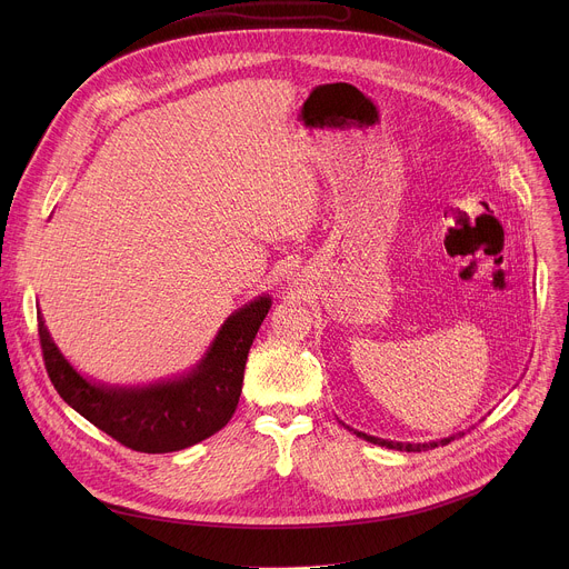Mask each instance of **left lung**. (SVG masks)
<instances>
[{"instance_id": "1", "label": "left lung", "mask_w": 569, "mask_h": 569, "mask_svg": "<svg viewBox=\"0 0 569 569\" xmlns=\"http://www.w3.org/2000/svg\"><path fill=\"white\" fill-rule=\"evenodd\" d=\"M351 430V428H349ZM360 439H365V441H371V443H376V446H385V448H391V450H405V452H421V450H432V448H437V446H446V443H450L455 437H461L463 432H459V435H452V437H446V439H441V441H430V443H400V441H389V439H378V437H371V435H365V432H358V430H353Z\"/></svg>"}]
</instances>
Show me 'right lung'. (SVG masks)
<instances>
[{
	"label": "right lung",
	"mask_w": 569,
	"mask_h": 569,
	"mask_svg": "<svg viewBox=\"0 0 569 569\" xmlns=\"http://www.w3.org/2000/svg\"><path fill=\"white\" fill-rule=\"evenodd\" d=\"M270 306L263 295L238 308L189 373L148 387H108L80 376L53 345L40 310L38 336L56 391L80 417L137 452H176L209 439L233 417L248 353Z\"/></svg>",
	"instance_id": "obj_1"
}]
</instances>
